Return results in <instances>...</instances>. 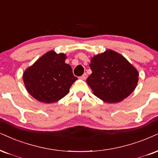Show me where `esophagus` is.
Returning <instances> with one entry per match:
<instances>
[{"mask_svg": "<svg viewBox=\"0 0 158 158\" xmlns=\"http://www.w3.org/2000/svg\"><path fill=\"white\" fill-rule=\"evenodd\" d=\"M87 77H88V75H87V74H83V75L81 76V78L82 79V80H86V78H87Z\"/></svg>", "mask_w": 158, "mask_h": 158, "instance_id": "obj_1", "label": "esophagus"}]
</instances>
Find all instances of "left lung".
I'll use <instances>...</instances> for the list:
<instances>
[{"label": "left lung", "instance_id": "1", "mask_svg": "<svg viewBox=\"0 0 158 158\" xmlns=\"http://www.w3.org/2000/svg\"><path fill=\"white\" fill-rule=\"evenodd\" d=\"M86 80L95 96L108 103L122 101L135 90L139 73L123 56L112 50L95 55Z\"/></svg>", "mask_w": 158, "mask_h": 158}]
</instances>
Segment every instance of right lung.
I'll list each match as a JSON object with an SVG mask.
<instances>
[{
	"label": "right lung",
	"instance_id": "1",
	"mask_svg": "<svg viewBox=\"0 0 158 158\" xmlns=\"http://www.w3.org/2000/svg\"><path fill=\"white\" fill-rule=\"evenodd\" d=\"M67 56L50 50L25 70L23 82L28 92L44 103L57 102L67 95L77 78L71 66L65 63Z\"/></svg>",
	"mask_w": 158,
	"mask_h": 158
}]
</instances>
